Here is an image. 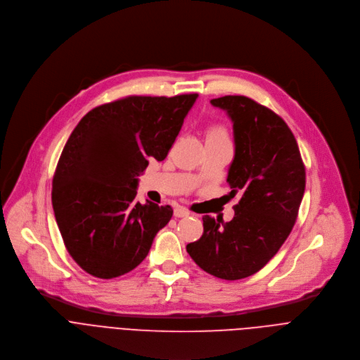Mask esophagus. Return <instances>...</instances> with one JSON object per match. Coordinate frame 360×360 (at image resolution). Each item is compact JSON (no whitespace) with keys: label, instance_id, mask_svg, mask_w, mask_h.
I'll return each mask as SVG.
<instances>
[{"label":"esophagus","instance_id":"34e87169","mask_svg":"<svg viewBox=\"0 0 360 360\" xmlns=\"http://www.w3.org/2000/svg\"><path fill=\"white\" fill-rule=\"evenodd\" d=\"M190 214V211L187 210V208H184V207H176L174 208V217H177V219H181V217H187V215Z\"/></svg>","mask_w":360,"mask_h":360}]
</instances>
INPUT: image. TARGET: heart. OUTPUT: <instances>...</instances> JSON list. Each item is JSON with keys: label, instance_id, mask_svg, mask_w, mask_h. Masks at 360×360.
<instances>
[{"label": "heart", "instance_id": "1", "mask_svg": "<svg viewBox=\"0 0 360 360\" xmlns=\"http://www.w3.org/2000/svg\"><path fill=\"white\" fill-rule=\"evenodd\" d=\"M207 139H224L229 140V131L223 124H211L207 133Z\"/></svg>", "mask_w": 360, "mask_h": 360}]
</instances>
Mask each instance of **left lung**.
<instances>
[{
    "label": "left lung",
    "instance_id": "1",
    "mask_svg": "<svg viewBox=\"0 0 360 360\" xmlns=\"http://www.w3.org/2000/svg\"><path fill=\"white\" fill-rule=\"evenodd\" d=\"M233 120L236 156L230 195H241L234 219L202 217V236L187 252L205 272L229 281L258 272L278 252L297 221L305 166L294 133L271 109L247 96L211 99Z\"/></svg>",
    "mask_w": 360,
    "mask_h": 360
}]
</instances>
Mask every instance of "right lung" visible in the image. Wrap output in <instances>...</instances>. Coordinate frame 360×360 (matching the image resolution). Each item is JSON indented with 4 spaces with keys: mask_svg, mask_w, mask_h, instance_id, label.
I'll return each instance as SVG.
<instances>
[{
    "mask_svg": "<svg viewBox=\"0 0 360 360\" xmlns=\"http://www.w3.org/2000/svg\"><path fill=\"white\" fill-rule=\"evenodd\" d=\"M197 94L126 96L88 112L69 136L52 180L63 244L88 274L134 269L172 219L170 205L136 202L149 159H166Z\"/></svg>",
    "mask_w": 360,
    "mask_h": 360,
    "instance_id": "add662e5",
    "label": "right lung"
}]
</instances>
